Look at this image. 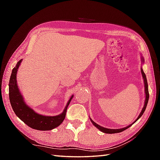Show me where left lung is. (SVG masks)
<instances>
[{
  "label": "left lung",
  "instance_id": "left-lung-1",
  "mask_svg": "<svg viewBox=\"0 0 160 160\" xmlns=\"http://www.w3.org/2000/svg\"><path fill=\"white\" fill-rule=\"evenodd\" d=\"M142 62H144V59L142 58ZM141 72H142V77H143L144 78V87H145V94H146V100H145V103H144V106L143 107V108H142V110L141 111V113L140 114V115H139L138 118H137V120H135L134 122V123L136 121H138L139 120V118H140L142 115H143L144 112L146 110V108H147V104H148V98H149V93H148V83H147V77H146V75L144 73V72L143 71V69H142V68L141 69ZM91 122H92L93 124L95 126V127H96L98 129H100V130L101 131H102L103 132H105V133H116V132H120L122 131H124V130H126V129H127L128 128H129L131 127V126H132V124L131 125H128V127H125V128H119V129H110V128H104L102 127H100V125H98V124H96V122H94L91 119H90Z\"/></svg>",
  "mask_w": 160,
  "mask_h": 160
}]
</instances>
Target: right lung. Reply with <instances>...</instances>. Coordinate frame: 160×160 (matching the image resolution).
Segmentation results:
<instances>
[{
  "label": "right lung",
  "instance_id": "1",
  "mask_svg": "<svg viewBox=\"0 0 160 160\" xmlns=\"http://www.w3.org/2000/svg\"><path fill=\"white\" fill-rule=\"evenodd\" d=\"M21 62L22 60H19L16 66L13 69L9 83V101L13 111L17 116L24 122V123L33 129L39 131H50L55 128L58 127L65 118L67 107L73 96H71L70 100L68 101L62 113L58 115L45 116L36 113L31 108L27 106L17 86L16 73Z\"/></svg>",
  "mask_w": 160,
  "mask_h": 160
}]
</instances>
